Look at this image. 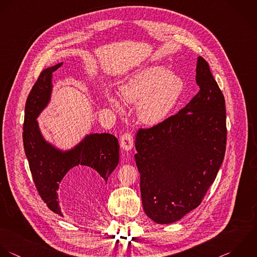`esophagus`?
I'll list each match as a JSON object with an SVG mask.
<instances>
[{"mask_svg": "<svg viewBox=\"0 0 257 257\" xmlns=\"http://www.w3.org/2000/svg\"><path fill=\"white\" fill-rule=\"evenodd\" d=\"M134 146V139L130 133H125L121 138V148L125 151H129Z\"/></svg>", "mask_w": 257, "mask_h": 257, "instance_id": "obj_1", "label": "esophagus"}]
</instances>
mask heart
I'll list each match as a JSON object with an SVG mask.
<instances>
[{"mask_svg": "<svg viewBox=\"0 0 257 257\" xmlns=\"http://www.w3.org/2000/svg\"><path fill=\"white\" fill-rule=\"evenodd\" d=\"M183 80L161 66H147L132 74L120 86L123 99L137 105L138 119L145 125L156 126L167 120L184 92ZM109 104L116 110L123 107L118 97L106 95Z\"/></svg>", "mask_w": 257, "mask_h": 257, "instance_id": "obj_1", "label": "heart"}]
</instances>
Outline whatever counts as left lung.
Segmentation results:
<instances>
[{
    "label": "left lung",
    "mask_w": 257,
    "mask_h": 257,
    "mask_svg": "<svg viewBox=\"0 0 257 257\" xmlns=\"http://www.w3.org/2000/svg\"><path fill=\"white\" fill-rule=\"evenodd\" d=\"M196 82L200 90L183 109L136 135L143 209L159 224L176 222L194 210L224 159L225 100L200 56Z\"/></svg>",
    "instance_id": "left-lung-1"
}]
</instances>
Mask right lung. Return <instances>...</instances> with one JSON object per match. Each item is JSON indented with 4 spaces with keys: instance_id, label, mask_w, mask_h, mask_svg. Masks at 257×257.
<instances>
[{
    "instance_id": "right-lung-1",
    "label": "right lung",
    "mask_w": 257,
    "mask_h": 257,
    "mask_svg": "<svg viewBox=\"0 0 257 257\" xmlns=\"http://www.w3.org/2000/svg\"><path fill=\"white\" fill-rule=\"evenodd\" d=\"M63 65L58 63L43 70L31 90L26 106L23 127L24 149L37 190L47 206L63 216L59 205L60 183L69 170L89 167L107 183L119 163V144L109 133L86 134L70 148H61L43 135L38 117L48 107L53 92V73Z\"/></svg>"
}]
</instances>
